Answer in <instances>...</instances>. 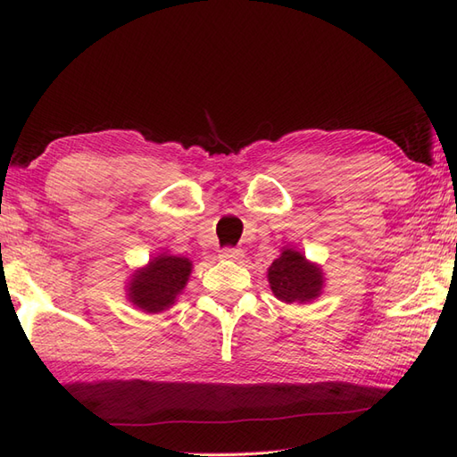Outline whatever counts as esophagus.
<instances>
[{
  "instance_id": "esophagus-1",
  "label": "esophagus",
  "mask_w": 457,
  "mask_h": 457,
  "mask_svg": "<svg viewBox=\"0 0 457 457\" xmlns=\"http://www.w3.org/2000/svg\"><path fill=\"white\" fill-rule=\"evenodd\" d=\"M220 259H223V261H239V259H244V251L236 249V247H226V249L220 251Z\"/></svg>"
}]
</instances>
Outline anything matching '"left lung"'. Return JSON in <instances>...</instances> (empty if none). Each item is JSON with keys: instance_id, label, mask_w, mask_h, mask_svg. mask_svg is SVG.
I'll use <instances>...</instances> for the list:
<instances>
[{"instance_id": "obj_1", "label": "left lung", "mask_w": 457, "mask_h": 457, "mask_svg": "<svg viewBox=\"0 0 457 457\" xmlns=\"http://www.w3.org/2000/svg\"><path fill=\"white\" fill-rule=\"evenodd\" d=\"M269 287L285 304H308L322 295L326 277L318 263L308 261L295 247H283L267 269Z\"/></svg>"}]
</instances>
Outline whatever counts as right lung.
<instances>
[{
    "instance_id": "obj_1",
    "label": "right lung",
    "mask_w": 457,
    "mask_h": 457,
    "mask_svg": "<svg viewBox=\"0 0 457 457\" xmlns=\"http://www.w3.org/2000/svg\"><path fill=\"white\" fill-rule=\"evenodd\" d=\"M190 273L192 261L188 257L162 251L157 257L149 259L147 265L133 270L129 283L125 287V293H128L125 296L145 314L164 312L182 295Z\"/></svg>"
}]
</instances>
